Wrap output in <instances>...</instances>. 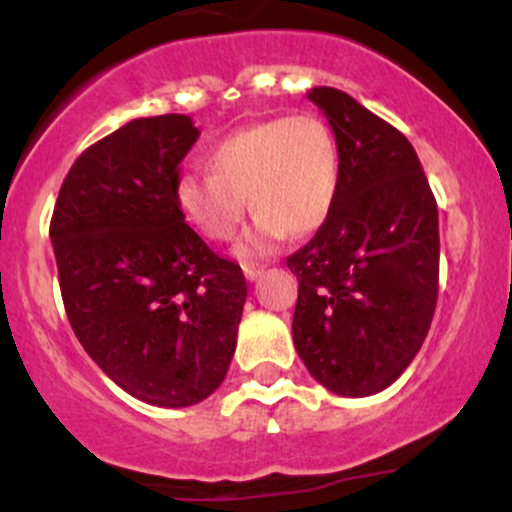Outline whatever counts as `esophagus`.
<instances>
[{
  "label": "esophagus",
  "mask_w": 512,
  "mask_h": 512,
  "mask_svg": "<svg viewBox=\"0 0 512 512\" xmlns=\"http://www.w3.org/2000/svg\"><path fill=\"white\" fill-rule=\"evenodd\" d=\"M242 272H245V277L250 282L260 280L262 272H265V265H255V262H247V265H242Z\"/></svg>",
  "instance_id": "1"
}]
</instances>
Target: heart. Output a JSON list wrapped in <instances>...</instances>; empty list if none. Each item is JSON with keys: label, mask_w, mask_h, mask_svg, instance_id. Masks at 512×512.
Here are the masks:
<instances>
[{"label": "heart", "mask_w": 512, "mask_h": 512, "mask_svg": "<svg viewBox=\"0 0 512 512\" xmlns=\"http://www.w3.org/2000/svg\"><path fill=\"white\" fill-rule=\"evenodd\" d=\"M205 165L210 175L175 180V203L200 235L225 242L245 218L247 198L257 215L237 245L245 257L267 255L287 232H317L342 183L337 136L314 113L237 128L215 143Z\"/></svg>", "instance_id": "b5f03b06"}]
</instances>
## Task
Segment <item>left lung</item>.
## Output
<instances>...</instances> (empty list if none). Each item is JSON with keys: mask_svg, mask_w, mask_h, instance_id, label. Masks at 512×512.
I'll return each mask as SVG.
<instances>
[{"mask_svg": "<svg viewBox=\"0 0 512 512\" xmlns=\"http://www.w3.org/2000/svg\"><path fill=\"white\" fill-rule=\"evenodd\" d=\"M307 98L337 136L342 183L327 223L287 257L294 349L324 389L359 399L394 384L431 327L438 208L404 133L344 91Z\"/></svg>", "mask_w": 512, "mask_h": 512, "instance_id": "8db88e82", "label": "left lung"}]
</instances>
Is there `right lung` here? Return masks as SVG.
<instances>
[{
	"mask_svg": "<svg viewBox=\"0 0 512 512\" xmlns=\"http://www.w3.org/2000/svg\"><path fill=\"white\" fill-rule=\"evenodd\" d=\"M200 131L183 113L136 118L86 148L51 218L74 334L103 374L160 409L223 384L247 285L175 203L180 160Z\"/></svg>",
	"mask_w": 512,
	"mask_h": 512,
	"instance_id": "add662e5",
	"label": "right lung"
}]
</instances>
